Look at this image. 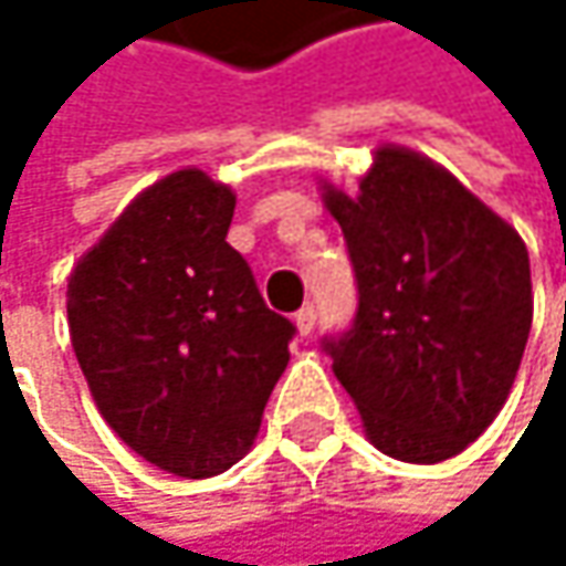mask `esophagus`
Masks as SVG:
<instances>
[{
	"instance_id": "34e87169",
	"label": "esophagus",
	"mask_w": 566,
	"mask_h": 566,
	"mask_svg": "<svg viewBox=\"0 0 566 566\" xmlns=\"http://www.w3.org/2000/svg\"><path fill=\"white\" fill-rule=\"evenodd\" d=\"M294 324H297V331H301V334H311V331H314V324H317V311H314V304H304V307L294 314Z\"/></svg>"
}]
</instances>
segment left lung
<instances>
[{
	"mask_svg": "<svg viewBox=\"0 0 566 566\" xmlns=\"http://www.w3.org/2000/svg\"><path fill=\"white\" fill-rule=\"evenodd\" d=\"M357 282V314L321 347L377 449L442 462L509 399L531 331L521 235L432 160L384 147L350 199L324 192Z\"/></svg>",
	"mask_w": 566,
	"mask_h": 566,
	"instance_id": "1",
	"label": "left lung"
}]
</instances>
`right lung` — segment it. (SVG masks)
Here are the masks:
<instances>
[{"label":"right lung","instance_id":"right-lung-1","mask_svg":"<svg viewBox=\"0 0 566 566\" xmlns=\"http://www.w3.org/2000/svg\"><path fill=\"white\" fill-rule=\"evenodd\" d=\"M229 186L179 170L140 192L67 279L71 347L111 429L182 479L235 465L297 327L226 242Z\"/></svg>","mask_w":566,"mask_h":566}]
</instances>
